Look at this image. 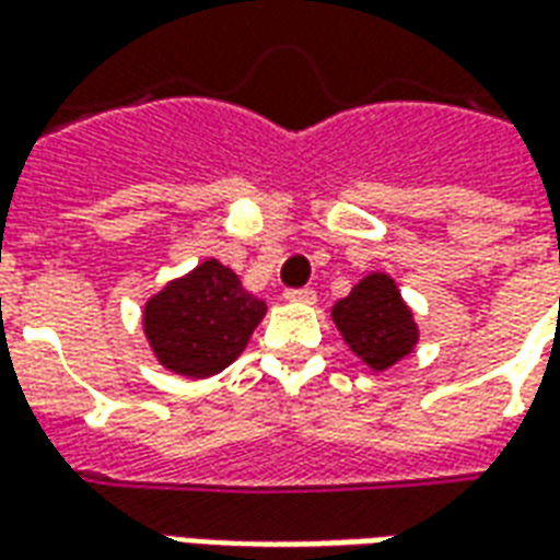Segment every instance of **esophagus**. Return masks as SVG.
I'll return each instance as SVG.
<instances>
[{
  "label": "esophagus",
  "mask_w": 560,
  "mask_h": 560,
  "mask_svg": "<svg viewBox=\"0 0 560 560\" xmlns=\"http://www.w3.org/2000/svg\"><path fill=\"white\" fill-rule=\"evenodd\" d=\"M284 300H291V303H315L317 296L312 288H288V291H284Z\"/></svg>",
  "instance_id": "34e87169"
}]
</instances>
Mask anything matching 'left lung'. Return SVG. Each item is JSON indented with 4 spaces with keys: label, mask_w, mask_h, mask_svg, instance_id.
Wrapping results in <instances>:
<instances>
[{
    "label": "left lung",
    "mask_w": 560,
    "mask_h": 560,
    "mask_svg": "<svg viewBox=\"0 0 560 560\" xmlns=\"http://www.w3.org/2000/svg\"><path fill=\"white\" fill-rule=\"evenodd\" d=\"M332 320L351 351L375 372L399 363L417 345L411 308L401 303L396 281L384 272L365 276L345 300H339Z\"/></svg>",
    "instance_id": "obj_1"
}]
</instances>
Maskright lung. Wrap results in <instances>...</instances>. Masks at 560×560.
I'll list each match as a JSON object with an SVG mask.
<instances>
[{"instance_id":"add662e5","label":"right lung","mask_w":560,"mask_h":560,"mask_svg":"<svg viewBox=\"0 0 560 560\" xmlns=\"http://www.w3.org/2000/svg\"><path fill=\"white\" fill-rule=\"evenodd\" d=\"M264 315L267 303L245 291L236 272L203 260L149 300L143 329L164 369L209 377L243 353Z\"/></svg>"}]
</instances>
